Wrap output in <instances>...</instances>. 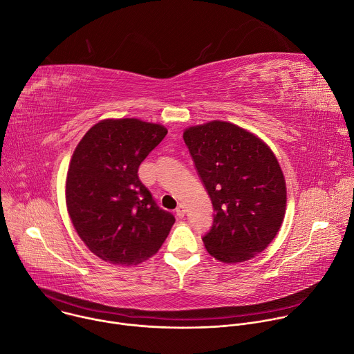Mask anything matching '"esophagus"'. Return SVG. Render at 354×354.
Masks as SVG:
<instances>
[{
    "label": "esophagus",
    "instance_id": "esophagus-1",
    "mask_svg": "<svg viewBox=\"0 0 354 354\" xmlns=\"http://www.w3.org/2000/svg\"><path fill=\"white\" fill-rule=\"evenodd\" d=\"M185 213H186V207H185V205H179L178 207H176V216L179 217V218H182L183 216H185Z\"/></svg>",
    "mask_w": 354,
    "mask_h": 354
}]
</instances>
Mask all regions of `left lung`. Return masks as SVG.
I'll use <instances>...</instances> for the list:
<instances>
[{
    "label": "left lung",
    "mask_w": 354,
    "mask_h": 354,
    "mask_svg": "<svg viewBox=\"0 0 354 354\" xmlns=\"http://www.w3.org/2000/svg\"><path fill=\"white\" fill-rule=\"evenodd\" d=\"M183 140L213 203V225L203 236L209 254L224 263L249 261L277 235L287 190L266 142L221 120L185 130Z\"/></svg>",
    "instance_id": "obj_1"
}]
</instances>
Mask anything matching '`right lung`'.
<instances>
[{
    "label": "right lung",
    "mask_w": 354,
    "mask_h": 354,
    "mask_svg": "<svg viewBox=\"0 0 354 354\" xmlns=\"http://www.w3.org/2000/svg\"><path fill=\"white\" fill-rule=\"evenodd\" d=\"M168 130L138 119H106L78 142L66 180L73 225L92 254L133 266L156 255L175 217L160 209L138 167Z\"/></svg>",
    "instance_id": "right-lung-1"
}]
</instances>
